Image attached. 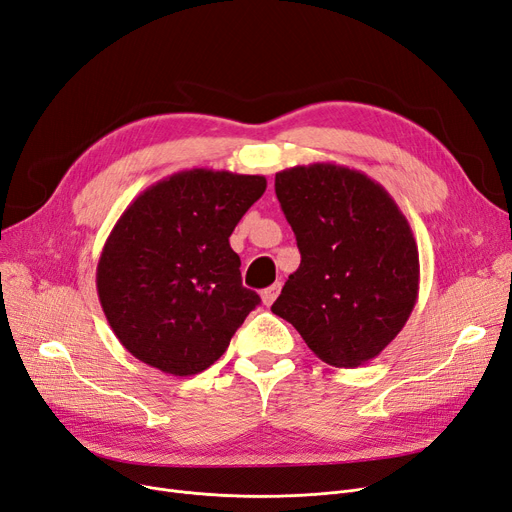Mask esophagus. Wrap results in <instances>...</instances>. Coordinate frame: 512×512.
I'll return each instance as SVG.
<instances>
[{
  "label": "esophagus",
  "instance_id": "esophagus-1",
  "mask_svg": "<svg viewBox=\"0 0 512 512\" xmlns=\"http://www.w3.org/2000/svg\"><path fill=\"white\" fill-rule=\"evenodd\" d=\"M280 289H282L280 282H276V285H272V287H268V289H263V291H261V301H263V304L272 306L274 301H276V297H278V293H280Z\"/></svg>",
  "mask_w": 512,
  "mask_h": 512
}]
</instances>
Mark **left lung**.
<instances>
[{
	"label": "left lung",
	"instance_id": "obj_1",
	"mask_svg": "<svg viewBox=\"0 0 512 512\" xmlns=\"http://www.w3.org/2000/svg\"><path fill=\"white\" fill-rule=\"evenodd\" d=\"M301 263L272 312L333 367H358L401 333L420 291L409 221L361 170L331 162L276 173Z\"/></svg>",
	"mask_w": 512,
	"mask_h": 512
}]
</instances>
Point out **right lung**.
<instances>
[{
	"label": "right lung",
	"mask_w": 512,
	"mask_h": 512,
	"mask_svg": "<svg viewBox=\"0 0 512 512\" xmlns=\"http://www.w3.org/2000/svg\"><path fill=\"white\" fill-rule=\"evenodd\" d=\"M261 175L192 168L128 204L103 246L97 291L107 323L141 363L196 375L259 304L242 287L230 236L266 192Z\"/></svg>",
	"instance_id": "add662e5"
}]
</instances>
